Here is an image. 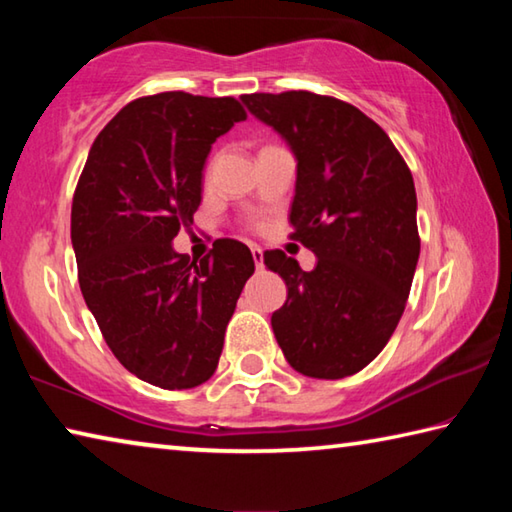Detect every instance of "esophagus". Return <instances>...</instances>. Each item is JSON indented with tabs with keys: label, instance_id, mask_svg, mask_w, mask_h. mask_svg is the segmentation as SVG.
<instances>
[{
	"label": "esophagus",
	"instance_id": "obj_1",
	"mask_svg": "<svg viewBox=\"0 0 512 512\" xmlns=\"http://www.w3.org/2000/svg\"><path fill=\"white\" fill-rule=\"evenodd\" d=\"M250 253H253L255 266H257V268H262V266H264V253H262V248H259V246H253V248H250Z\"/></svg>",
	"mask_w": 512,
	"mask_h": 512
}]
</instances>
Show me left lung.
I'll list each match as a JSON object with an SVG mask.
<instances>
[{"label":"left lung","instance_id":"8db88e82","mask_svg":"<svg viewBox=\"0 0 512 512\" xmlns=\"http://www.w3.org/2000/svg\"><path fill=\"white\" fill-rule=\"evenodd\" d=\"M241 101L296 155L291 239L318 257L302 271L282 250L264 253L287 282V302L271 316L275 339L302 375L350 377L404 314L420 257L413 176L384 128L341 99L291 90Z\"/></svg>","mask_w":512,"mask_h":512}]
</instances>
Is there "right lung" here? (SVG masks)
Returning a JSON list of instances; mask_svg holds the SVG:
<instances>
[{"label": "right lung", "instance_id": "right-lung-1", "mask_svg": "<svg viewBox=\"0 0 512 512\" xmlns=\"http://www.w3.org/2000/svg\"><path fill=\"white\" fill-rule=\"evenodd\" d=\"M244 119L232 97L135 99L97 135L74 192L72 246L85 305L121 366L167 391L214 375L225 327L255 273L237 239H216L201 262L171 246L194 223L216 137Z\"/></svg>", "mask_w": 512, "mask_h": 512}]
</instances>
